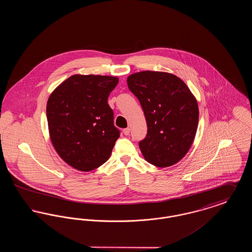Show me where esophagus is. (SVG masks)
<instances>
[{
	"label": "esophagus",
	"mask_w": 252,
	"mask_h": 252,
	"mask_svg": "<svg viewBox=\"0 0 252 252\" xmlns=\"http://www.w3.org/2000/svg\"><path fill=\"white\" fill-rule=\"evenodd\" d=\"M123 133H124L125 135L128 136V135H129V133H130V128H129V127H127V128H125V129L123 130Z\"/></svg>",
	"instance_id": "34e87169"
}]
</instances>
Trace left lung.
Wrapping results in <instances>:
<instances>
[{"label": "left lung", "instance_id": "obj_1", "mask_svg": "<svg viewBox=\"0 0 252 252\" xmlns=\"http://www.w3.org/2000/svg\"><path fill=\"white\" fill-rule=\"evenodd\" d=\"M126 81L142 105L147 125L146 137L139 143L143 156L158 167L176 164L187 154L196 134V98L180 77L169 72H135Z\"/></svg>", "mask_w": 252, "mask_h": 252}]
</instances>
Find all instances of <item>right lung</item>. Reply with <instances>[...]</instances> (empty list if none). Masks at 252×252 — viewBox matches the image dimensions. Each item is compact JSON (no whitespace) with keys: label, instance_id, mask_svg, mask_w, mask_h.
<instances>
[{"label":"right lung","instance_id":"right-lung-1","mask_svg":"<svg viewBox=\"0 0 252 252\" xmlns=\"http://www.w3.org/2000/svg\"><path fill=\"white\" fill-rule=\"evenodd\" d=\"M118 82L116 76L73 74L49 96L50 139L72 168L90 172L109 158L120 131L113 125L108 97Z\"/></svg>","mask_w":252,"mask_h":252}]
</instances>
